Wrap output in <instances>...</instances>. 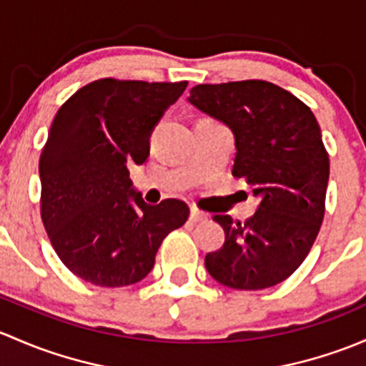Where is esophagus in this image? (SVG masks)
<instances>
[{
  "label": "esophagus",
  "mask_w": 366,
  "mask_h": 366,
  "mask_svg": "<svg viewBox=\"0 0 366 366\" xmlns=\"http://www.w3.org/2000/svg\"><path fill=\"white\" fill-rule=\"evenodd\" d=\"M204 220H208V214L202 213V211H199L197 208L190 209V222L197 224V222H204Z\"/></svg>",
  "instance_id": "esophagus-1"
}]
</instances>
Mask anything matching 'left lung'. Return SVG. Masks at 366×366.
I'll return each instance as SVG.
<instances>
[{
	"label": "left lung",
	"instance_id": "obj_1",
	"mask_svg": "<svg viewBox=\"0 0 366 366\" xmlns=\"http://www.w3.org/2000/svg\"><path fill=\"white\" fill-rule=\"evenodd\" d=\"M188 102L231 128L232 176L261 199L247 222L214 214L225 241L206 255V269L238 291L273 287L305 261L322 224L330 158L317 119L300 99L266 81L199 84Z\"/></svg>",
	"mask_w": 366,
	"mask_h": 366
}]
</instances>
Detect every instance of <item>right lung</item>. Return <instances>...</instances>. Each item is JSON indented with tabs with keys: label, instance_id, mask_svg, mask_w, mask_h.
Segmentation results:
<instances>
[{
	"label": "right lung",
	"instance_id": "add662e5",
	"mask_svg": "<svg viewBox=\"0 0 366 366\" xmlns=\"http://www.w3.org/2000/svg\"><path fill=\"white\" fill-rule=\"evenodd\" d=\"M187 84L100 79L59 107L40 155V209L56 254L82 280L137 284L165 236L187 222L178 199L146 204L128 171L144 164L153 128Z\"/></svg>",
	"mask_w": 366,
	"mask_h": 366
}]
</instances>
